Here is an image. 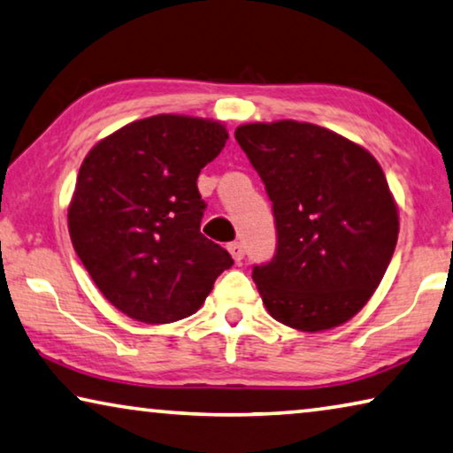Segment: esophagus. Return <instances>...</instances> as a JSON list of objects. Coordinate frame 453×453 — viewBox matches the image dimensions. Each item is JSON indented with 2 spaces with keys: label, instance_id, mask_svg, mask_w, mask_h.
<instances>
[{
  "label": "esophagus",
  "instance_id": "obj_1",
  "mask_svg": "<svg viewBox=\"0 0 453 453\" xmlns=\"http://www.w3.org/2000/svg\"><path fill=\"white\" fill-rule=\"evenodd\" d=\"M227 250H229V254H232V258L235 262L244 260L246 250H244V244H242V242H232V244H227Z\"/></svg>",
  "mask_w": 453,
  "mask_h": 453
}]
</instances>
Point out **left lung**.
Here are the masks:
<instances>
[{"instance_id":"8db88e82","label":"left lung","mask_w":453,"mask_h":453,"mask_svg":"<svg viewBox=\"0 0 453 453\" xmlns=\"http://www.w3.org/2000/svg\"><path fill=\"white\" fill-rule=\"evenodd\" d=\"M235 140L273 201L276 254L252 270L268 313L301 332L352 319L399 238L380 165L340 134L293 119L244 124Z\"/></svg>"}]
</instances>
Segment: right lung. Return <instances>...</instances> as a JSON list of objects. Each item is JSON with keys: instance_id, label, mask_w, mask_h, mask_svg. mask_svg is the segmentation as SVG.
I'll return each instance as SVG.
<instances>
[{"instance_id": "add662e5", "label": "right lung", "mask_w": 453, "mask_h": 453, "mask_svg": "<svg viewBox=\"0 0 453 453\" xmlns=\"http://www.w3.org/2000/svg\"><path fill=\"white\" fill-rule=\"evenodd\" d=\"M219 121L160 113L91 148L69 205L73 248L97 288L132 319L193 315L234 265L201 234L197 177L226 146Z\"/></svg>"}]
</instances>
